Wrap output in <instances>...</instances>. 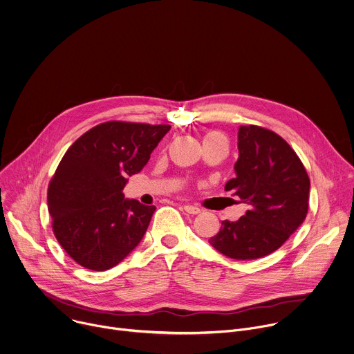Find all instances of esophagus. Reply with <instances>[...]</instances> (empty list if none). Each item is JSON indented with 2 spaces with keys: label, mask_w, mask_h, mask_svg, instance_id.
<instances>
[{
  "label": "esophagus",
  "mask_w": 354,
  "mask_h": 354,
  "mask_svg": "<svg viewBox=\"0 0 354 354\" xmlns=\"http://www.w3.org/2000/svg\"><path fill=\"white\" fill-rule=\"evenodd\" d=\"M183 209H185L187 214H192V215H197V214L201 212L200 208H197V207H194V205H189V204L183 205Z\"/></svg>",
  "instance_id": "esophagus-1"
}]
</instances>
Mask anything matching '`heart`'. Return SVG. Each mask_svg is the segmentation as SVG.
<instances>
[{
    "label": "heart",
    "mask_w": 354,
    "mask_h": 354,
    "mask_svg": "<svg viewBox=\"0 0 354 354\" xmlns=\"http://www.w3.org/2000/svg\"><path fill=\"white\" fill-rule=\"evenodd\" d=\"M214 140H225V138L219 133V132H209L204 136V145L205 143H209V142H214ZM226 142V140H225Z\"/></svg>",
    "instance_id": "obj_1"
}]
</instances>
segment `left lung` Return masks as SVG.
<instances>
[{
	"instance_id": "8db88e82",
	"label": "left lung",
	"mask_w": 354,
	"mask_h": 354,
	"mask_svg": "<svg viewBox=\"0 0 354 354\" xmlns=\"http://www.w3.org/2000/svg\"><path fill=\"white\" fill-rule=\"evenodd\" d=\"M237 147L236 176L225 190L250 209L236 222L223 221L209 244L232 259L251 261L279 250L304 223L310 180L297 153L273 131L240 127Z\"/></svg>"
}]
</instances>
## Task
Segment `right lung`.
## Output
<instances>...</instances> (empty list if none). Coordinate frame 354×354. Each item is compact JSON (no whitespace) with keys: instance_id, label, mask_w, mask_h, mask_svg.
Segmentation results:
<instances>
[{"instance_id":"1","label":"right lung","mask_w":354,"mask_h":354,"mask_svg":"<svg viewBox=\"0 0 354 354\" xmlns=\"http://www.w3.org/2000/svg\"><path fill=\"white\" fill-rule=\"evenodd\" d=\"M169 129L109 121L66 151L48 186V211L55 237L78 265L104 272L138 247L156 207L124 198L122 189Z\"/></svg>"}]
</instances>
